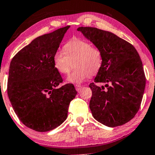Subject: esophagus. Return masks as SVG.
Listing matches in <instances>:
<instances>
[{"label":"esophagus","instance_id":"esophagus-1","mask_svg":"<svg viewBox=\"0 0 155 155\" xmlns=\"http://www.w3.org/2000/svg\"><path fill=\"white\" fill-rule=\"evenodd\" d=\"M75 88H76V91H80V90H81V89L82 88V87L80 86V85H76Z\"/></svg>","mask_w":155,"mask_h":155}]
</instances>
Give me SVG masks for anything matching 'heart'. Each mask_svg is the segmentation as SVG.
Instances as JSON below:
<instances>
[{"mask_svg":"<svg viewBox=\"0 0 155 155\" xmlns=\"http://www.w3.org/2000/svg\"><path fill=\"white\" fill-rule=\"evenodd\" d=\"M53 56L54 68L60 74H67L74 65L75 70L67 77L69 83L81 84L90 75H95L103 64L102 52L97 47L81 38L70 41Z\"/></svg>","mask_w":155,"mask_h":155,"instance_id":"b5f03b06","label":"heart"}]
</instances>
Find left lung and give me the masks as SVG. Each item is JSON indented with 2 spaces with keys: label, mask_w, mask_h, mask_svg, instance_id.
Listing matches in <instances>:
<instances>
[{
  "label": "left lung",
  "mask_w": 155,
  "mask_h": 155,
  "mask_svg": "<svg viewBox=\"0 0 155 155\" xmlns=\"http://www.w3.org/2000/svg\"><path fill=\"white\" fill-rule=\"evenodd\" d=\"M82 33L103 55L102 67L91 83L90 108L96 120L108 127H117L131 120L139 110L146 77L143 64L135 47L111 32L80 27Z\"/></svg>",
  "instance_id": "8db88e82"
}]
</instances>
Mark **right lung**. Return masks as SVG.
<instances>
[{
    "mask_svg": "<svg viewBox=\"0 0 155 155\" xmlns=\"http://www.w3.org/2000/svg\"><path fill=\"white\" fill-rule=\"evenodd\" d=\"M70 26L37 37L12 58L7 92L16 114L38 132L56 128L66 120L70 102L77 92L54 68L53 56Z\"/></svg>",
    "mask_w": 155,
    "mask_h": 155,
    "instance_id": "right-lung-1",
    "label": "right lung"
}]
</instances>
